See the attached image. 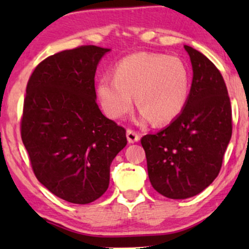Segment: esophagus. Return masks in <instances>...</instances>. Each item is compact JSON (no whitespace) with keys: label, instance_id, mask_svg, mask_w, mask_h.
Here are the masks:
<instances>
[{"label":"esophagus","instance_id":"obj_1","mask_svg":"<svg viewBox=\"0 0 249 249\" xmlns=\"http://www.w3.org/2000/svg\"><path fill=\"white\" fill-rule=\"evenodd\" d=\"M139 134H137L135 130H131V129H128L127 130V139L129 142H137L139 141Z\"/></svg>","mask_w":249,"mask_h":249}]
</instances>
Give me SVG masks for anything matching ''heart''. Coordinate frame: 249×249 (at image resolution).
<instances>
[{
    "label": "heart",
    "mask_w": 249,
    "mask_h": 249,
    "mask_svg": "<svg viewBox=\"0 0 249 249\" xmlns=\"http://www.w3.org/2000/svg\"><path fill=\"white\" fill-rule=\"evenodd\" d=\"M189 91L188 70L181 60L158 53H135L125 56L114 69V79L103 77L97 84L102 107L110 118L119 119L136 103L141 121L152 119L164 124L178 117Z\"/></svg>",
    "instance_id": "heart-1"
}]
</instances>
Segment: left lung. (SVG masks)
<instances>
[{
    "label": "left lung",
    "mask_w": 249,
    "mask_h": 249,
    "mask_svg": "<svg viewBox=\"0 0 249 249\" xmlns=\"http://www.w3.org/2000/svg\"><path fill=\"white\" fill-rule=\"evenodd\" d=\"M193 83L178 117L142 138L153 188L171 199L202 193L219 175L232 134L230 98L222 74L198 51L185 45Z\"/></svg>",
    "instance_id": "left-lung-1"
}]
</instances>
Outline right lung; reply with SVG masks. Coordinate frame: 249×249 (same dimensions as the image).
<instances>
[{"mask_svg":"<svg viewBox=\"0 0 249 249\" xmlns=\"http://www.w3.org/2000/svg\"><path fill=\"white\" fill-rule=\"evenodd\" d=\"M110 49L85 45L46 57L26 88L21 138L33 171L51 193L88 204L107 192L125 129L96 103L95 72Z\"/></svg>","mask_w":249,"mask_h":249,"instance_id":"1","label":"right lung"}]
</instances>
